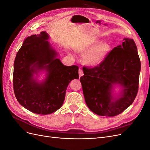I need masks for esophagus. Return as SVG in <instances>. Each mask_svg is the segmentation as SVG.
<instances>
[{
	"label": "esophagus",
	"instance_id": "obj_1",
	"mask_svg": "<svg viewBox=\"0 0 150 150\" xmlns=\"http://www.w3.org/2000/svg\"><path fill=\"white\" fill-rule=\"evenodd\" d=\"M83 75H84V73H83V70H82V69H79V77L83 76Z\"/></svg>",
	"mask_w": 150,
	"mask_h": 150
}]
</instances>
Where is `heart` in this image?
I'll return each mask as SVG.
<instances>
[{"mask_svg":"<svg viewBox=\"0 0 150 150\" xmlns=\"http://www.w3.org/2000/svg\"><path fill=\"white\" fill-rule=\"evenodd\" d=\"M111 49L110 43L100 40H93L76 47V51L86 54L84 62L89 66H96L102 63L108 56Z\"/></svg>","mask_w":150,"mask_h":150,"instance_id":"1","label":"heart"}]
</instances>
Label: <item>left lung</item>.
<instances>
[{"label":"left lung","instance_id":"left-lung-1","mask_svg":"<svg viewBox=\"0 0 150 150\" xmlns=\"http://www.w3.org/2000/svg\"><path fill=\"white\" fill-rule=\"evenodd\" d=\"M113 49L100 65L84 67L80 81L86 104L95 114L115 116L132 104L138 90L141 62L132 39ZM116 88L119 90L116 91Z\"/></svg>","mask_w":150,"mask_h":150}]
</instances>
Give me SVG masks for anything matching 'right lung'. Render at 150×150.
I'll list each match as a JSON object with an SVG mask.
<instances>
[{"mask_svg": "<svg viewBox=\"0 0 150 150\" xmlns=\"http://www.w3.org/2000/svg\"><path fill=\"white\" fill-rule=\"evenodd\" d=\"M45 31L25 39L13 64V85L21 106L36 114L49 115L59 109L68 85L78 79L77 66H67L48 40ZM44 74L42 80L38 78Z\"/></svg>", "mask_w": 150, "mask_h": 150, "instance_id": "right-lung-1", "label": "right lung"}]
</instances>
